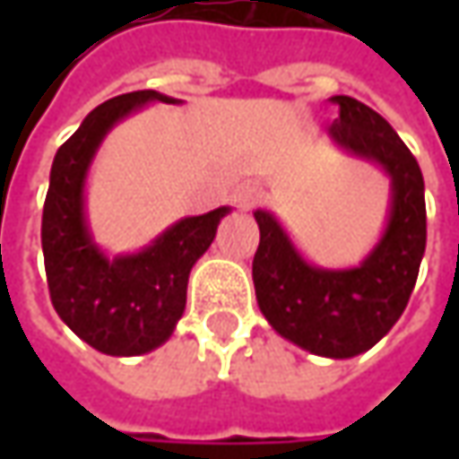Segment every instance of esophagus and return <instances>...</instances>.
Wrapping results in <instances>:
<instances>
[{"label": "esophagus", "instance_id": "1", "mask_svg": "<svg viewBox=\"0 0 459 459\" xmlns=\"http://www.w3.org/2000/svg\"><path fill=\"white\" fill-rule=\"evenodd\" d=\"M263 199V188L255 184H242L235 191V204L242 206V209H250V206H255L257 202Z\"/></svg>", "mask_w": 459, "mask_h": 459}]
</instances>
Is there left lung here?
<instances>
[{
	"mask_svg": "<svg viewBox=\"0 0 459 459\" xmlns=\"http://www.w3.org/2000/svg\"><path fill=\"white\" fill-rule=\"evenodd\" d=\"M340 117L329 140L378 166L391 206L376 247L355 268H322L299 253L271 212L255 209L260 245L253 260L257 307L275 332L311 355L344 360L380 342L409 304L427 247L424 178L396 130L352 97H332Z\"/></svg>",
	"mask_w": 459,
	"mask_h": 459,
	"instance_id": "left-lung-1",
	"label": "left lung"
}]
</instances>
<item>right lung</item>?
I'll return each mask as SVG.
<instances>
[{
	"mask_svg": "<svg viewBox=\"0 0 459 459\" xmlns=\"http://www.w3.org/2000/svg\"><path fill=\"white\" fill-rule=\"evenodd\" d=\"M152 101L181 104L160 91H133L99 104L63 143L43 206V255L50 301L74 334L112 358L145 355L166 342L184 316L188 273L209 250L220 206L170 224L137 253L109 257L86 220V176L107 133Z\"/></svg>",
	"mask_w": 459,
	"mask_h": 459,
	"instance_id": "add662e5",
	"label": "right lung"
}]
</instances>
